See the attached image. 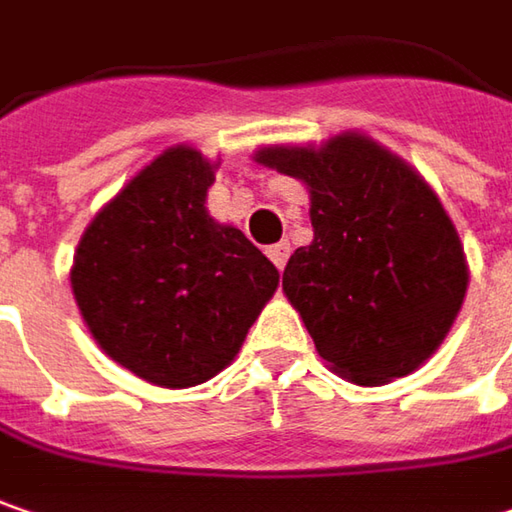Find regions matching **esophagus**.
I'll list each match as a JSON object with an SVG mask.
<instances>
[{"mask_svg": "<svg viewBox=\"0 0 512 512\" xmlns=\"http://www.w3.org/2000/svg\"><path fill=\"white\" fill-rule=\"evenodd\" d=\"M266 255H269V260H272L278 269H284L286 260H289V243H284V240H281V243L269 246V249H266Z\"/></svg>", "mask_w": 512, "mask_h": 512, "instance_id": "1", "label": "esophagus"}]
</instances>
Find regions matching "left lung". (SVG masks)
Returning <instances> with one entry per match:
<instances>
[{"label":"left lung","mask_w":512,"mask_h":512,"mask_svg":"<svg viewBox=\"0 0 512 512\" xmlns=\"http://www.w3.org/2000/svg\"><path fill=\"white\" fill-rule=\"evenodd\" d=\"M255 162L310 191L313 243L295 249L284 292L318 356L356 385L417 371L464 304L461 237L414 167L359 133L321 147H263Z\"/></svg>","instance_id":"8db88e82"}]
</instances>
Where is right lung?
Wrapping results in <instances>:
<instances>
[{"label":"right lung","instance_id":"add662e5","mask_svg":"<svg viewBox=\"0 0 512 512\" xmlns=\"http://www.w3.org/2000/svg\"><path fill=\"white\" fill-rule=\"evenodd\" d=\"M214 167L176 144L109 199L80 237L72 292L109 359L162 388L217 376L278 289V269L205 196Z\"/></svg>","mask_w":512,"mask_h":512}]
</instances>
